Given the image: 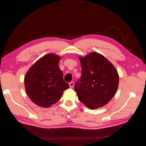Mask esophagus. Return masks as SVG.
I'll return each instance as SVG.
<instances>
[{
    "instance_id": "obj_1",
    "label": "esophagus",
    "mask_w": 146,
    "mask_h": 146,
    "mask_svg": "<svg viewBox=\"0 0 146 146\" xmlns=\"http://www.w3.org/2000/svg\"><path fill=\"white\" fill-rule=\"evenodd\" d=\"M69 85L70 88H73L74 86V83L73 82H71L69 83Z\"/></svg>"
}]
</instances>
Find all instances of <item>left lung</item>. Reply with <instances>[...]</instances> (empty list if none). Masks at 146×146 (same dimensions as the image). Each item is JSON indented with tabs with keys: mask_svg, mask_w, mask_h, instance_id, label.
Returning a JSON list of instances; mask_svg holds the SVG:
<instances>
[{
	"mask_svg": "<svg viewBox=\"0 0 146 146\" xmlns=\"http://www.w3.org/2000/svg\"><path fill=\"white\" fill-rule=\"evenodd\" d=\"M82 76L75 84L78 100L90 109L104 107L117 90L119 76L112 63L99 53L80 56Z\"/></svg>",
	"mask_w": 146,
	"mask_h": 146,
	"instance_id": "1",
	"label": "left lung"
}]
</instances>
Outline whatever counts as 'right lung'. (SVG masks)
I'll return each mask as SVG.
<instances>
[{"instance_id":"obj_1","label":"right lung","mask_w":146,"mask_h":146,"mask_svg":"<svg viewBox=\"0 0 146 146\" xmlns=\"http://www.w3.org/2000/svg\"><path fill=\"white\" fill-rule=\"evenodd\" d=\"M61 57L55 54L45 55L29 69L24 77L26 93L39 107L48 108L56 103L69 84L63 78L58 66Z\"/></svg>"}]
</instances>
